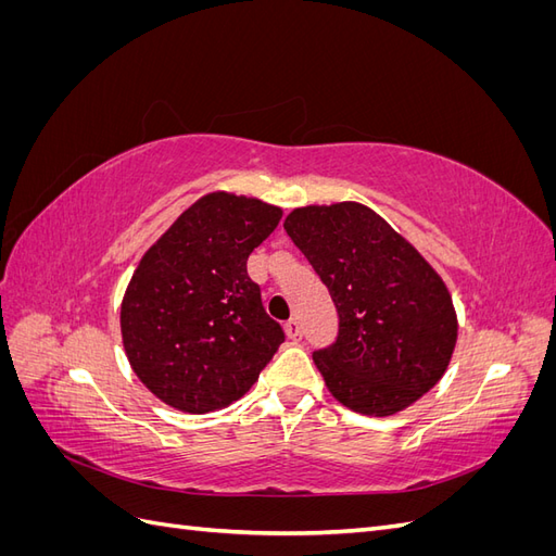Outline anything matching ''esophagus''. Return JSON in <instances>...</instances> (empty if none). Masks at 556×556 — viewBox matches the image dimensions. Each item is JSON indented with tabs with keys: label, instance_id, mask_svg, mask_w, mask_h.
<instances>
[{
	"label": "esophagus",
	"instance_id": "obj_1",
	"mask_svg": "<svg viewBox=\"0 0 556 556\" xmlns=\"http://www.w3.org/2000/svg\"><path fill=\"white\" fill-rule=\"evenodd\" d=\"M285 333H288L290 341H299V339H301V325H299V319H290V323L285 325Z\"/></svg>",
	"mask_w": 556,
	"mask_h": 556
}]
</instances>
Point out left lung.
I'll list each match as a JSON object with an SVG mask.
<instances>
[{
  "label": "left lung",
  "mask_w": 556,
  "mask_h": 556,
  "mask_svg": "<svg viewBox=\"0 0 556 556\" xmlns=\"http://www.w3.org/2000/svg\"><path fill=\"white\" fill-rule=\"evenodd\" d=\"M282 227L339 313L336 341L313 352L333 399L387 417L427 394L457 343V313L431 264L357 201L294 208Z\"/></svg>",
  "instance_id": "8db88e82"
}]
</instances>
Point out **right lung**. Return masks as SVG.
<instances>
[{
	"instance_id": "obj_1",
	"label": "right lung",
	"mask_w": 556,
	"mask_h": 556,
	"mask_svg": "<svg viewBox=\"0 0 556 556\" xmlns=\"http://www.w3.org/2000/svg\"><path fill=\"white\" fill-rule=\"evenodd\" d=\"M280 217L260 199L211 192L141 257L121 306L123 345L134 374L172 408L229 406L285 341L245 268Z\"/></svg>"
}]
</instances>
